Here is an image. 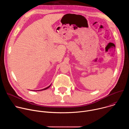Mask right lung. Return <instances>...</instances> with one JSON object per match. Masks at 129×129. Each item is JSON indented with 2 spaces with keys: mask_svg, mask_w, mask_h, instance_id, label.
<instances>
[{
  "mask_svg": "<svg viewBox=\"0 0 129 129\" xmlns=\"http://www.w3.org/2000/svg\"><path fill=\"white\" fill-rule=\"evenodd\" d=\"M51 85V84H50V85L49 86H48L47 87H46V88H44V89H42V90H31V91H41V90H46V89H48V88H49V87H50Z\"/></svg>",
  "mask_w": 129,
  "mask_h": 129,
  "instance_id": "obj_1",
  "label": "right lung"
}]
</instances>
